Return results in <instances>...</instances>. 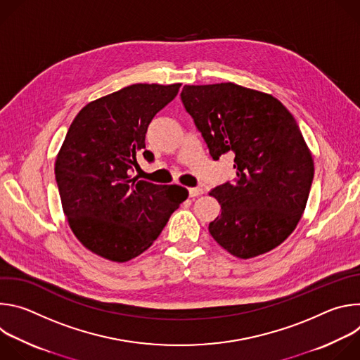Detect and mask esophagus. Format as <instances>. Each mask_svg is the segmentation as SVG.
<instances>
[{"instance_id":"obj_1","label":"esophagus","mask_w":360,"mask_h":360,"mask_svg":"<svg viewBox=\"0 0 360 360\" xmlns=\"http://www.w3.org/2000/svg\"><path fill=\"white\" fill-rule=\"evenodd\" d=\"M202 193H203L202 188H189V196L191 198H196V196H199Z\"/></svg>"}]
</instances>
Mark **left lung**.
Returning a JSON list of instances; mask_svg holds the SVG:
<instances>
[{
    "label": "left lung",
    "mask_w": 360,
    "mask_h": 360,
    "mask_svg": "<svg viewBox=\"0 0 360 360\" xmlns=\"http://www.w3.org/2000/svg\"><path fill=\"white\" fill-rule=\"evenodd\" d=\"M181 99L211 157L235 155L233 182L211 191L221 203L212 238L240 259L279 246L300 221L315 171L293 115L272 95L233 82L185 85Z\"/></svg>",
    "instance_id": "obj_1"
}]
</instances>
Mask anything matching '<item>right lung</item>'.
Listing matches in <instances>:
<instances>
[{
    "label": "right lung",
    "instance_id": "1",
    "mask_svg": "<svg viewBox=\"0 0 360 360\" xmlns=\"http://www.w3.org/2000/svg\"><path fill=\"white\" fill-rule=\"evenodd\" d=\"M181 84H134L85 105L72 121L56 161L63 210L78 240L114 262L146 250L188 198L178 185L129 179L145 149L150 121Z\"/></svg>",
    "mask_w": 360,
    "mask_h": 360
}]
</instances>
